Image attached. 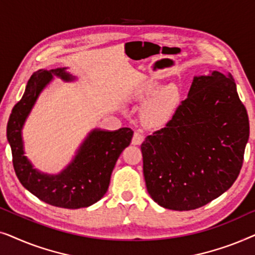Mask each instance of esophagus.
<instances>
[{
    "label": "esophagus",
    "instance_id": "obj_1",
    "mask_svg": "<svg viewBox=\"0 0 255 255\" xmlns=\"http://www.w3.org/2000/svg\"><path fill=\"white\" fill-rule=\"evenodd\" d=\"M144 139H145V137H144V134L141 133V132H139V131L134 132L133 138H132V144H133V145H140L141 142L144 141Z\"/></svg>",
    "mask_w": 255,
    "mask_h": 255
}]
</instances>
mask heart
<instances>
[{"label":"heart","mask_w":255,"mask_h":255,"mask_svg":"<svg viewBox=\"0 0 255 255\" xmlns=\"http://www.w3.org/2000/svg\"><path fill=\"white\" fill-rule=\"evenodd\" d=\"M159 85L154 80H144L135 90V97L138 100H146L153 95ZM179 89L174 85H168L160 89L155 95L149 100L145 107V117L149 123L161 124L172 116L179 102Z\"/></svg>","instance_id":"obj_1"}]
</instances>
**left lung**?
<instances>
[{"mask_svg": "<svg viewBox=\"0 0 255 255\" xmlns=\"http://www.w3.org/2000/svg\"><path fill=\"white\" fill-rule=\"evenodd\" d=\"M249 137L231 73L196 76L172 120L140 146L148 194L170 210L208 204L235 183Z\"/></svg>", "mask_w": 255, "mask_h": 255, "instance_id": "1", "label": "left lung"}]
</instances>
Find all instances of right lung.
I'll use <instances>...</instances> for the list:
<instances>
[{
  "label": "right lung",
  "instance_id": "add662e5",
  "mask_svg": "<svg viewBox=\"0 0 255 255\" xmlns=\"http://www.w3.org/2000/svg\"><path fill=\"white\" fill-rule=\"evenodd\" d=\"M52 75L69 81L74 78L65 68L33 73L18 102L12 108L6 138L11 147L13 169L22 186L45 203L66 209L89 207L104 196L109 188L111 173L117 159L130 145L133 131L128 128L109 132H90L79 149L74 161L59 175H45L32 168L23 151L22 127L41 89L52 80Z\"/></svg>",
  "mask_w": 255,
  "mask_h": 255
}]
</instances>
